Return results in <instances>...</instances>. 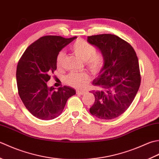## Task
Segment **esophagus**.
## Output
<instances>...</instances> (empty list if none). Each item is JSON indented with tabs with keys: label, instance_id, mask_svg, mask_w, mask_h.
I'll return each instance as SVG.
<instances>
[{
	"label": "esophagus",
	"instance_id": "34e87169",
	"mask_svg": "<svg viewBox=\"0 0 159 159\" xmlns=\"http://www.w3.org/2000/svg\"><path fill=\"white\" fill-rule=\"evenodd\" d=\"M85 93H86V91H84V90H76V93L79 94V95H84Z\"/></svg>",
	"mask_w": 159,
	"mask_h": 159
}]
</instances>
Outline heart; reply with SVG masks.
<instances>
[{
  "mask_svg": "<svg viewBox=\"0 0 159 159\" xmlns=\"http://www.w3.org/2000/svg\"><path fill=\"white\" fill-rule=\"evenodd\" d=\"M70 50L76 56L84 61L87 68L93 75H97L102 70L105 62L104 57L102 54L95 53V47L89 42L83 39H78L71 44ZM64 58V53L62 51H60L56 57L57 67L62 65ZM64 80L66 84L71 86L82 88L89 82V77L87 74L84 73H71L65 77Z\"/></svg>",
  "mask_w": 159,
  "mask_h": 159,
  "instance_id": "heart-1",
  "label": "heart"
}]
</instances>
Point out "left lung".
Instances as JSON below:
<instances>
[{
	"label": "left lung",
	"instance_id": "1",
	"mask_svg": "<svg viewBox=\"0 0 159 159\" xmlns=\"http://www.w3.org/2000/svg\"><path fill=\"white\" fill-rule=\"evenodd\" d=\"M87 41L101 51L105 60L93 82L95 99L90 112L100 119L116 118L129 108L140 86L137 54L130 44L113 34L91 35Z\"/></svg>",
	"mask_w": 159,
	"mask_h": 159
}]
</instances>
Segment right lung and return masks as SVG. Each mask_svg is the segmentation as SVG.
Instances as JSON below:
<instances>
[{
    "label": "right lung",
    "instance_id": "1",
    "mask_svg": "<svg viewBox=\"0 0 159 159\" xmlns=\"http://www.w3.org/2000/svg\"><path fill=\"white\" fill-rule=\"evenodd\" d=\"M77 37L45 35L27 47L19 60L16 81L19 96L29 111L43 120L56 118L75 90L64 86L55 90L47 82L57 69V54Z\"/></svg>",
    "mask_w": 159,
    "mask_h": 159
}]
</instances>
